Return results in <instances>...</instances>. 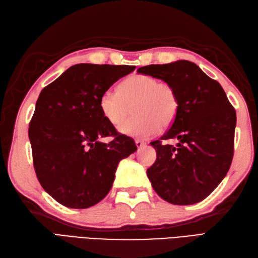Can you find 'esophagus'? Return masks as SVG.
Instances as JSON below:
<instances>
[{"label": "esophagus", "instance_id": "obj_1", "mask_svg": "<svg viewBox=\"0 0 258 258\" xmlns=\"http://www.w3.org/2000/svg\"><path fill=\"white\" fill-rule=\"evenodd\" d=\"M135 143H136L137 148H143V147L147 146V143L144 142V141H141V140H136Z\"/></svg>", "mask_w": 258, "mask_h": 258}]
</instances>
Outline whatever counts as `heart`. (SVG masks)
<instances>
[{
	"instance_id": "1",
	"label": "heart",
	"mask_w": 258,
	"mask_h": 258,
	"mask_svg": "<svg viewBox=\"0 0 258 258\" xmlns=\"http://www.w3.org/2000/svg\"><path fill=\"white\" fill-rule=\"evenodd\" d=\"M179 98L167 82L146 74H134L119 84L117 93L107 91L99 97V109L110 124L118 127L133 108L134 117L119 127L124 136L148 139L176 119Z\"/></svg>"
}]
</instances>
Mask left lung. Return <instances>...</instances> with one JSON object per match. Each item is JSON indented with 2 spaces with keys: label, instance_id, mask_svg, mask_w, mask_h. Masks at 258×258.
<instances>
[{
  "label": "left lung",
  "instance_id": "left-lung-1",
  "mask_svg": "<svg viewBox=\"0 0 258 258\" xmlns=\"http://www.w3.org/2000/svg\"><path fill=\"white\" fill-rule=\"evenodd\" d=\"M138 72L172 84L180 104L171 128L150 143L156 151V161L147 171L151 185L169 204L202 202L231 166L235 110L222 86L190 61L146 66ZM169 139L177 140V146L161 143Z\"/></svg>",
  "mask_w": 258,
  "mask_h": 258
}]
</instances>
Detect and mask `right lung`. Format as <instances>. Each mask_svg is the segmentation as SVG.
<instances>
[{
    "mask_svg": "<svg viewBox=\"0 0 258 258\" xmlns=\"http://www.w3.org/2000/svg\"><path fill=\"white\" fill-rule=\"evenodd\" d=\"M134 66L80 63L46 86L29 123L35 172L59 204L85 209L110 190L118 163L137 150L99 109V97ZM105 136H114L108 144Z\"/></svg>",
    "mask_w": 258,
    "mask_h": 258,
    "instance_id": "obj_1",
    "label": "right lung"
}]
</instances>
